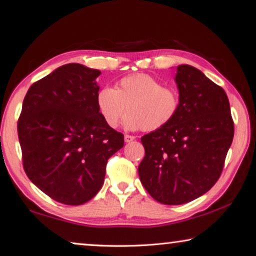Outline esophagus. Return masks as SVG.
<instances>
[{
    "instance_id": "esophagus-1",
    "label": "esophagus",
    "mask_w": 256,
    "mask_h": 256,
    "mask_svg": "<svg viewBox=\"0 0 256 256\" xmlns=\"http://www.w3.org/2000/svg\"><path fill=\"white\" fill-rule=\"evenodd\" d=\"M134 138H135V136H133V135H128V134L124 135V140H125V142H126V143L132 142Z\"/></svg>"
}]
</instances>
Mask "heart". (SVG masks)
Here are the masks:
<instances>
[{
	"instance_id": "1",
	"label": "heart",
	"mask_w": 256,
	"mask_h": 256,
	"mask_svg": "<svg viewBox=\"0 0 256 256\" xmlns=\"http://www.w3.org/2000/svg\"><path fill=\"white\" fill-rule=\"evenodd\" d=\"M98 111L108 126L116 128L125 113L124 126L135 131L153 132L166 126L180 110V95L173 88L148 74L128 75L111 88L100 90L96 96Z\"/></svg>"
}]
</instances>
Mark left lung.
Returning <instances> with one entry per match:
<instances>
[{
	"mask_svg": "<svg viewBox=\"0 0 256 256\" xmlns=\"http://www.w3.org/2000/svg\"><path fill=\"white\" fill-rule=\"evenodd\" d=\"M180 110L166 126L141 138L143 186L158 202L180 205L211 190L234 136L228 95L191 65H178Z\"/></svg>",
	"mask_w": 256,
	"mask_h": 256,
	"instance_id": "8db88e82",
	"label": "left lung"
}]
</instances>
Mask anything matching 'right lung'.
<instances>
[{
    "instance_id": "add662e5",
    "label": "right lung",
    "mask_w": 256,
    "mask_h": 256,
    "mask_svg": "<svg viewBox=\"0 0 256 256\" xmlns=\"http://www.w3.org/2000/svg\"><path fill=\"white\" fill-rule=\"evenodd\" d=\"M101 72L71 63L31 85L18 121L23 168L50 198L81 205L101 190L124 135L105 123L95 82Z\"/></svg>"
}]
</instances>
